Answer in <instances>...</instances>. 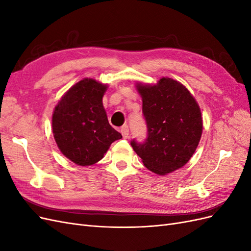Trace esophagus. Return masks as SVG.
<instances>
[{"mask_svg": "<svg viewBox=\"0 0 251 251\" xmlns=\"http://www.w3.org/2000/svg\"><path fill=\"white\" fill-rule=\"evenodd\" d=\"M120 133L123 134V137L124 138H128V136H130V130H128V126H124L123 127L120 128Z\"/></svg>", "mask_w": 251, "mask_h": 251, "instance_id": "34e87169", "label": "esophagus"}]
</instances>
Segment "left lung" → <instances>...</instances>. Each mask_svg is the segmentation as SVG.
Instances as JSON below:
<instances>
[{
	"instance_id": "obj_1",
	"label": "left lung",
	"mask_w": 251,
	"mask_h": 251,
	"mask_svg": "<svg viewBox=\"0 0 251 251\" xmlns=\"http://www.w3.org/2000/svg\"><path fill=\"white\" fill-rule=\"evenodd\" d=\"M137 89L142 97L147 138L131 146L144 166L158 175L172 173L188 162L202 135L198 103L189 91L172 78H161L155 86Z\"/></svg>"
}]
</instances>
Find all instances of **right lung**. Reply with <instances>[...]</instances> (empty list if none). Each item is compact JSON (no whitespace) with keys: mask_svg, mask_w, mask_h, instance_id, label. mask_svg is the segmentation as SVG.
<instances>
[{"mask_svg":"<svg viewBox=\"0 0 251 251\" xmlns=\"http://www.w3.org/2000/svg\"><path fill=\"white\" fill-rule=\"evenodd\" d=\"M107 87L82 79L62 97L52 116V130L60 151L78 165L100 161L111 143L123 138L110 126L102 105Z\"/></svg>","mask_w":251,"mask_h":251,"instance_id":"right-lung-1","label":"right lung"}]
</instances>
